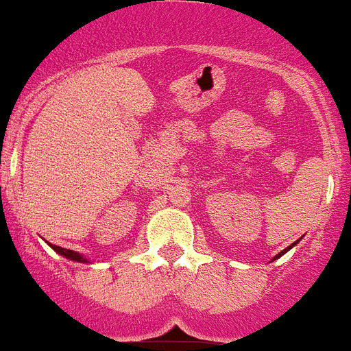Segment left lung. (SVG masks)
Wrapping results in <instances>:
<instances>
[{"mask_svg":"<svg viewBox=\"0 0 351 351\" xmlns=\"http://www.w3.org/2000/svg\"><path fill=\"white\" fill-rule=\"evenodd\" d=\"M295 245H296V243H293V245H289V246H288V248H286V250H282V252H281V253H278V255L274 256V258H272V260H276V258H279V256H282V255H285V253H286V252H288V250H291V248H293V246H295Z\"/></svg>","mask_w":351,"mask_h":351,"instance_id":"obj_1","label":"left lung"}]
</instances>
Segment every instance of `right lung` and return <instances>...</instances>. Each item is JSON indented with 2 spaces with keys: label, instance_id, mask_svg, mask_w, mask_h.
Listing matches in <instances>:
<instances>
[{
  "label": "right lung",
  "instance_id": "add662e5",
  "mask_svg": "<svg viewBox=\"0 0 351 351\" xmlns=\"http://www.w3.org/2000/svg\"><path fill=\"white\" fill-rule=\"evenodd\" d=\"M49 245V243H48ZM53 250H55L56 253H60V255H63L65 258L69 260H73V262H81V263H89L88 258H84V256L81 255V253L77 252H72V250H66V248H62V246H56V245H49Z\"/></svg>",
  "mask_w": 351,
  "mask_h": 351
}]
</instances>
